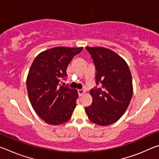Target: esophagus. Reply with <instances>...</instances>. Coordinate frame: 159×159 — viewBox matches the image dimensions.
I'll return each mask as SVG.
<instances>
[{
    "mask_svg": "<svg viewBox=\"0 0 159 159\" xmlns=\"http://www.w3.org/2000/svg\"><path fill=\"white\" fill-rule=\"evenodd\" d=\"M85 91L84 90H83V89H80V90H78V93H79V95H80V96H82L83 94L85 93Z\"/></svg>",
    "mask_w": 159,
    "mask_h": 159,
    "instance_id": "34e87169",
    "label": "esophagus"
}]
</instances>
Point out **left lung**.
<instances>
[{
    "mask_svg": "<svg viewBox=\"0 0 159 159\" xmlns=\"http://www.w3.org/2000/svg\"><path fill=\"white\" fill-rule=\"evenodd\" d=\"M95 66L96 85L90 90L93 102L85 112L91 122L109 125L124 114L133 96V80L127 63L109 49L86 47Z\"/></svg>",
    "mask_w": 159,
    "mask_h": 159,
    "instance_id": "8db88e82",
    "label": "left lung"
}]
</instances>
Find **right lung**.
<instances>
[{
  "label": "right lung",
  "mask_w": 159,
  "mask_h": 159,
  "mask_svg": "<svg viewBox=\"0 0 159 159\" xmlns=\"http://www.w3.org/2000/svg\"><path fill=\"white\" fill-rule=\"evenodd\" d=\"M83 48H53L40 53L29 69L26 88L29 100L39 116L50 125H60L71 118L78 93L68 85L66 68Z\"/></svg>",
  "instance_id": "add662e5"
}]
</instances>
